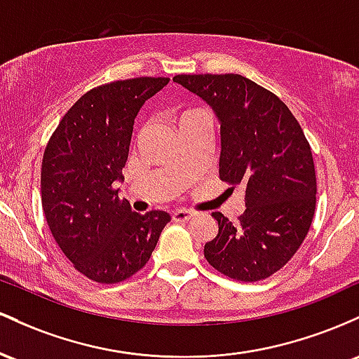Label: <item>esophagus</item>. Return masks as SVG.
I'll use <instances>...</instances> for the list:
<instances>
[{
  "label": "esophagus",
  "instance_id": "1",
  "mask_svg": "<svg viewBox=\"0 0 359 359\" xmlns=\"http://www.w3.org/2000/svg\"><path fill=\"white\" fill-rule=\"evenodd\" d=\"M171 217L175 222H187V220H190L193 217V212L187 210V208H178L176 212H172Z\"/></svg>",
  "mask_w": 359,
  "mask_h": 359
}]
</instances>
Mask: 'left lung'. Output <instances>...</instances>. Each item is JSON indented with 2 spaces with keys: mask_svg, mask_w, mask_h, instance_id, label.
<instances>
[{
  "mask_svg": "<svg viewBox=\"0 0 359 359\" xmlns=\"http://www.w3.org/2000/svg\"><path fill=\"white\" fill-rule=\"evenodd\" d=\"M172 81L210 104L220 123V180L245 188L237 222L212 213L219 233L203 255L232 280H264L299 251L316 212L304 130L276 95L241 74H178Z\"/></svg>",
  "mask_w": 359,
  "mask_h": 359,
  "instance_id": "left-lung-1",
  "label": "left lung"
}]
</instances>
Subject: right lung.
<instances>
[{
    "label": "right lung",
    "instance_id": "obj_1",
    "mask_svg": "<svg viewBox=\"0 0 359 359\" xmlns=\"http://www.w3.org/2000/svg\"><path fill=\"white\" fill-rule=\"evenodd\" d=\"M168 78H134L84 93L62 116L42 159V208L55 243L74 268L98 283L135 275L171 217L132 210L116 181L128 158L135 116Z\"/></svg>",
    "mask_w": 359,
    "mask_h": 359
}]
</instances>
